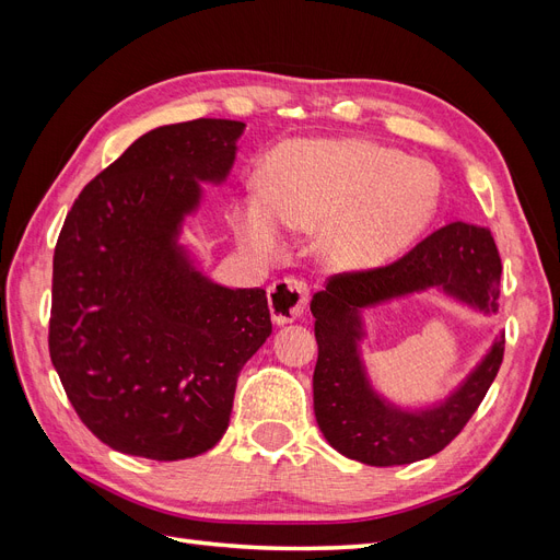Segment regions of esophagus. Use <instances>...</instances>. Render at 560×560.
<instances>
[{"label": "esophagus", "instance_id": "34e87169", "mask_svg": "<svg viewBox=\"0 0 560 560\" xmlns=\"http://www.w3.org/2000/svg\"><path fill=\"white\" fill-rule=\"evenodd\" d=\"M311 303V287L301 280L287 278L268 287V308L276 325H290L303 315Z\"/></svg>", "mask_w": 560, "mask_h": 560}]
</instances>
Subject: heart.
<instances>
[{
    "label": "heart",
    "mask_w": 560,
    "mask_h": 560,
    "mask_svg": "<svg viewBox=\"0 0 560 560\" xmlns=\"http://www.w3.org/2000/svg\"><path fill=\"white\" fill-rule=\"evenodd\" d=\"M439 208L428 163L366 140H294L268 156L261 200L247 206L241 233L261 254L278 252L282 226L317 233L325 264L366 273L413 245Z\"/></svg>",
    "instance_id": "1"
}]
</instances>
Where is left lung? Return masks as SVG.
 <instances>
[{
  "label": "left lung",
  "instance_id": "left-lung-1",
  "mask_svg": "<svg viewBox=\"0 0 560 560\" xmlns=\"http://www.w3.org/2000/svg\"><path fill=\"white\" fill-rule=\"evenodd\" d=\"M500 254L486 226L453 222L409 254L369 273L336 276L313 296L317 364L313 406L331 448L371 467L409 465L442 451L479 409L502 364L504 334L446 395L420 406L385 397L369 374L364 311L432 292L471 313L495 315Z\"/></svg>",
  "mask_w": 560,
  "mask_h": 560
}]
</instances>
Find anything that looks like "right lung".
<instances>
[{
  "label": "right lung",
  "mask_w": 560,
  "mask_h": 560,
  "mask_svg": "<svg viewBox=\"0 0 560 560\" xmlns=\"http://www.w3.org/2000/svg\"><path fill=\"white\" fill-rule=\"evenodd\" d=\"M245 124L161 126L79 194L54 254L48 350L74 411L100 442L184 460L229 428L235 381L270 336L261 287L214 282L182 243L222 186Z\"/></svg>",
  "instance_id": "obj_1"
}]
</instances>
